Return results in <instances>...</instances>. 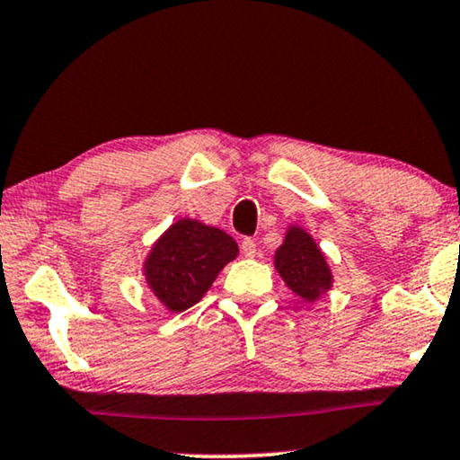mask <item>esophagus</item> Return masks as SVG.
<instances>
[{"mask_svg":"<svg viewBox=\"0 0 460 460\" xmlns=\"http://www.w3.org/2000/svg\"><path fill=\"white\" fill-rule=\"evenodd\" d=\"M256 252H258V247H256V242H253V239H250V237H245L243 242H242V253L245 258H253L256 256Z\"/></svg>","mask_w":460,"mask_h":460,"instance_id":"obj_1","label":"esophagus"}]
</instances>
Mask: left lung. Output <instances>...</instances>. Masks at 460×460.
Wrapping results in <instances>:
<instances>
[{
	"label": "left lung",
	"instance_id": "obj_1",
	"mask_svg": "<svg viewBox=\"0 0 460 460\" xmlns=\"http://www.w3.org/2000/svg\"><path fill=\"white\" fill-rule=\"evenodd\" d=\"M274 268L284 284L305 303H315L333 287V274L325 253L307 229L290 225L282 245L274 253Z\"/></svg>",
	"mask_w": 460,
	"mask_h": 460
}]
</instances>
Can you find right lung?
<instances>
[{
	"label": "right lung",
	"instance_id": "add662e5",
	"mask_svg": "<svg viewBox=\"0 0 460 460\" xmlns=\"http://www.w3.org/2000/svg\"><path fill=\"white\" fill-rule=\"evenodd\" d=\"M235 239L196 218H178L153 243L143 274L170 313L190 309L213 287L218 272L237 258Z\"/></svg>",
	"mask_w": 460,
	"mask_h": 460
}]
</instances>
